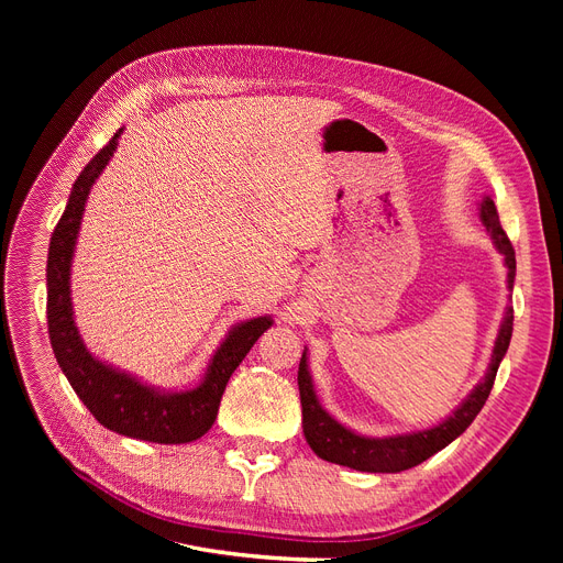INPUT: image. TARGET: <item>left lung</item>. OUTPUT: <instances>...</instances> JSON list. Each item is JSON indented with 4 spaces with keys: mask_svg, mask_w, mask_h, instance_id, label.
Listing matches in <instances>:
<instances>
[{
    "mask_svg": "<svg viewBox=\"0 0 563 563\" xmlns=\"http://www.w3.org/2000/svg\"><path fill=\"white\" fill-rule=\"evenodd\" d=\"M479 218L486 232L490 234L493 244H496L498 253H503V261L507 267V288L512 291L515 275H517L515 249L509 244L505 230L500 228L496 203H493L490 197H484L479 201ZM512 321H515V310L512 305H507L484 378L474 385V389L451 416L432 424V428L404 432V434H389V437H366V434L354 432L347 428V424L335 420L327 408L319 404L314 383H312V373H310L308 347H305L300 366H298V389H300V404H302V434L308 439L310 449L321 460H329V463H335V465L352 467L360 472H391V474L411 470L420 465L422 460H428L441 449H446L453 439H457L470 428L476 413L484 408L490 395L493 380H496L498 366L509 347V338H512Z\"/></svg>",
    "mask_w": 563,
    "mask_h": 563,
    "instance_id": "obj_1",
    "label": "left lung"
}]
</instances>
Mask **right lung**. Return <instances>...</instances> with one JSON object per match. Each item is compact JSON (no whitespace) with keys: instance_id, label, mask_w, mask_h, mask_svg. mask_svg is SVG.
I'll list each match as a JSON object with an SVG mask.
<instances>
[{"instance_id":"1","label":"right lung","mask_w":563,"mask_h":563,"mask_svg":"<svg viewBox=\"0 0 563 563\" xmlns=\"http://www.w3.org/2000/svg\"><path fill=\"white\" fill-rule=\"evenodd\" d=\"M122 133L124 129H119L112 141L84 166L58 225L51 234L46 261L48 338L65 378L103 428L131 439L152 441V444H187L211 430L220 397L234 368L242 364L255 340L275 323V319L265 314L234 323L223 343L211 354L201 380L187 389L147 385L133 373L114 368L87 350L73 312V258L89 192L112 159Z\"/></svg>"}]
</instances>
